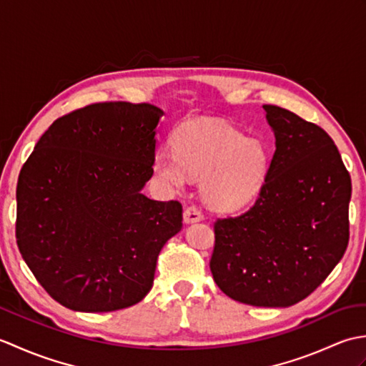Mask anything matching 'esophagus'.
I'll return each instance as SVG.
<instances>
[{
	"label": "esophagus",
	"mask_w": 366,
	"mask_h": 366,
	"mask_svg": "<svg viewBox=\"0 0 366 366\" xmlns=\"http://www.w3.org/2000/svg\"><path fill=\"white\" fill-rule=\"evenodd\" d=\"M203 220V214H201L199 209L197 206H189L184 211V222L185 223H195Z\"/></svg>",
	"instance_id": "34e87169"
}]
</instances>
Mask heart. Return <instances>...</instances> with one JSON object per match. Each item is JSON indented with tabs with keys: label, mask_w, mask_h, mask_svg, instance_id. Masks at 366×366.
<instances>
[{
	"label": "heart",
	"mask_w": 366,
	"mask_h": 366,
	"mask_svg": "<svg viewBox=\"0 0 366 366\" xmlns=\"http://www.w3.org/2000/svg\"><path fill=\"white\" fill-rule=\"evenodd\" d=\"M174 147L176 152L155 154L154 173L171 187H182L189 176L199 179L203 197L214 207L247 206L266 181V147L220 121L187 122L177 130Z\"/></svg>",
	"instance_id": "1"
}]
</instances>
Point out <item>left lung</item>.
I'll return each mask as SVG.
<instances>
[{
	"label": "left lung",
	"mask_w": 366,
	"mask_h": 366,
	"mask_svg": "<svg viewBox=\"0 0 366 366\" xmlns=\"http://www.w3.org/2000/svg\"><path fill=\"white\" fill-rule=\"evenodd\" d=\"M275 152L256 203L214 223L217 286L253 307H291L312 294L349 242L351 176L327 132L262 105Z\"/></svg>",
	"instance_id": "1"
}]
</instances>
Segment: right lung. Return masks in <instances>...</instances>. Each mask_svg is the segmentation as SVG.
Masks as SVG:
<instances>
[{"label": "right lung", "instance_id": "right-lung-1", "mask_svg": "<svg viewBox=\"0 0 366 366\" xmlns=\"http://www.w3.org/2000/svg\"><path fill=\"white\" fill-rule=\"evenodd\" d=\"M163 112L92 104L54 121L17 182V245L66 308L104 313L151 291L162 247L182 228L179 201L143 195Z\"/></svg>", "mask_w": 366, "mask_h": 366}]
</instances>
